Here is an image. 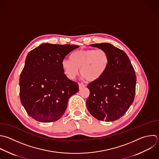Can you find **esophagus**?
Here are the masks:
<instances>
[{
  "label": "esophagus",
  "mask_w": 159,
  "mask_h": 159,
  "mask_svg": "<svg viewBox=\"0 0 159 159\" xmlns=\"http://www.w3.org/2000/svg\"><path fill=\"white\" fill-rule=\"evenodd\" d=\"M78 85H79V88H80V89H81V88L85 87V85L83 84H82V83H78Z\"/></svg>",
  "instance_id": "1"
}]
</instances>
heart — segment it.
I'll return each mask as SVG.
<instances>
[{"label":"heart","instance_id":"1","mask_svg":"<svg viewBox=\"0 0 159 159\" xmlns=\"http://www.w3.org/2000/svg\"><path fill=\"white\" fill-rule=\"evenodd\" d=\"M109 63L108 53L102 49H84L73 52L70 60L61 61V67L66 76L73 80L78 74L88 81L98 80L106 72Z\"/></svg>","mask_w":159,"mask_h":159}]
</instances>
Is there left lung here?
I'll return each instance as SVG.
<instances>
[{"label":"left lung","mask_w":159,"mask_h":159,"mask_svg":"<svg viewBox=\"0 0 159 159\" xmlns=\"http://www.w3.org/2000/svg\"><path fill=\"white\" fill-rule=\"evenodd\" d=\"M91 46L104 50L108 53L109 63L104 74L87 86L90 94L86 106L98 120L114 121L121 117L134 101L135 73L124 51L108 43Z\"/></svg>","instance_id":"8db88e82"}]
</instances>
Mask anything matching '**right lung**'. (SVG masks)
<instances>
[{"mask_svg":"<svg viewBox=\"0 0 159 159\" xmlns=\"http://www.w3.org/2000/svg\"><path fill=\"white\" fill-rule=\"evenodd\" d=\"M73 45L43 43L30 51L20 76V98L27 114L42 122L58 120L69 98L79 90L77 83L64 74L61 61Z\"/></svg>","mask_w":159,"mask_h":159,"instance_id":"obj_1","label":"right lung"}]
</instances>
